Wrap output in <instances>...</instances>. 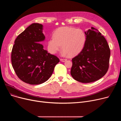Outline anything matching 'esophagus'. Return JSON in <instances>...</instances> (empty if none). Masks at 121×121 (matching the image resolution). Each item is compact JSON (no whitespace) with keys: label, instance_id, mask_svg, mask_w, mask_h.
Returning a JSON list of instances; mask_svg holds the SVG:
<instances>
[{"label":"esophagus","instance_id":"obj_1","mask_svg":"<svg viewBox=\"0 0 121 121\" xmlns=\"http://www.w3.org/2000/svg\"><path fill=\"white\" fill-rule=\"evenodd\" d=\"M67 60V59H64V58H61V59H60V61H61V62H63L66 61Z\"/></svg>","mask_w":121,"mask_h":121}]
</instances>
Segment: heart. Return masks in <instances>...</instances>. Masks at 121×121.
<instances>
[{"label":"heart","instance_id":"1","mask_svg":"<svg viewBox=\"0 0 121 121\" xmlns=\"http://www.w3.org/2000/svg\"><path fill=\"white\" fill-rule=\"evenodd\" d=\"M87 39L85 32L81 29L63 26L56 29L48 39V49L55 54L61 49L63 53L73 56L77 55L83 49Z\"/></svg>","mask_w":121,"mask_h":121}]
</instances>
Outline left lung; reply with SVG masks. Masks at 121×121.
Wrapping results in <instances>:
<instances>
[{
	"mask_svg": "<svg viewBox=\"0 0 121 121\" xmlns=\"http://www.w3.org/2000/svg\"><path fill=\"white\" fill-rule=\"evenodd\" d=\"M87 39L83 49L72 59V77L82 83L97 81L109 68L110 50L105 38L93 27L85 32Z\"/></svg>",
	"mask_w": 121,
	"mask_h": 121,
	"instance_id": "left-lung-1",
	"label": "left lung"
}]
</instances>
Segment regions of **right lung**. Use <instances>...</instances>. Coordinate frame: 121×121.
<instances>
[{
    "label": "right lung",
    "instance_id": "right-lung-1",
    "mask_svg": "<svg viewBox=\"0 0 121 121\" xmlns=\"http://www.w3.org/2000/svg\"><path fill=\"white\" fill-rule=\"evenodd\" d=\"M43 25L34 23L19 35L11 53L13 68L18 78L31 85L42 84L52 75L60 60L43 48Z\"/></svg>",
    "mask_w": 121,
    "mask_h": 121
}]
</instances>
